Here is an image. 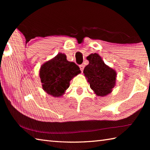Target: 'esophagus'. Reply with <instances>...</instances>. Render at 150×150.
I'll list each match as a JSON object with an SVG mask.
<instances>
[{
	"mask_svg": "<svg viewBox=\"0 0 150 150\" xmlns=\"http://www.w3.org/2000/svg\"><path fill=\"white\" fill-rule=\"evenodd\" d=\"M84 67H85L84 65H83V64L79 65V67H80V69H81V71H83V69H84Z\"/></svg>",
	"mask_w": 150,
	"mask_h": 150,
	"instance_id": "34e87169",
	"label": "esophagus"
}]
</instances>
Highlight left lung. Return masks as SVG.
I'll return each instance as SVG.
<instances>
[{
  "mask_svg": "<svg viewBox=\"0 0 150 150\" xmlns=\"http://www.w3.org/2000/svg\"><path fill=\"white\" fill-rule=\"evenodd\" d=\"M88 64L83 70L84 75L89 83L90 87L96 95L105 96L115 87L116 72L106 65L98 54H91L87 57Z\"/></svg>",
  "mask_w": 150,
  "mask_h": 150,
  "instance_id": "1",
  "label": "left lung"
}]
</instances>
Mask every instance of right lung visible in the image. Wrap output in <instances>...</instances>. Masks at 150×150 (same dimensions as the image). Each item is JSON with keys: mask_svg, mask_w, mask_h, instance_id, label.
I'll return each instance as SVG.
<instances>
[{"mask_svg": "<svg viewBox=\"0 0 150 150\" xmlns=\"http://www.w3.org/2000/svg\"><path fill=\"white\" fill-rule=\"evenodd\" d=\"M79 73V67L59 53L42 65L39 76L45 92L54 97H60L69 88L70 81Z\"/></svg>", "mask_w": 150, "mask_h": 150, "instance_id": "add662e5", "label": "right lung"}]
</instances>
